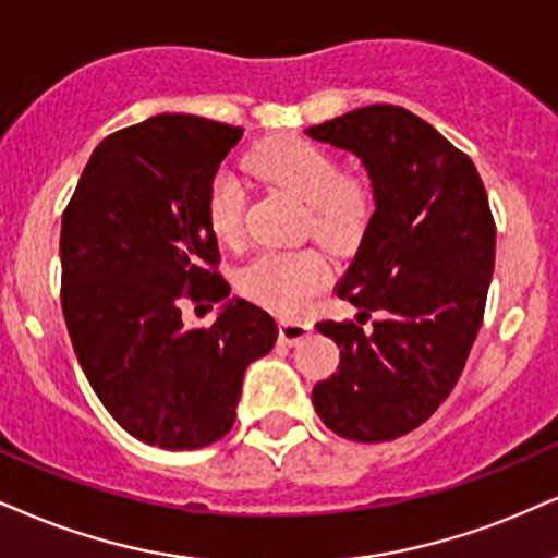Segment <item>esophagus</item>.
I'll return each instance as SVG.
<instances>
[{"label":"esophagus","instance_id":"1","mask_svg":"<svg viewBox=\"0 0 558 558\" xmlns=\"http://www.w3.org/2000/svg\"><path fill=\"white\" fill-rule=\"evenodd\" d=\"M311 320H279V341L287 343V347H298L311 336Z\"/></svg>","mask_w":558,"mask_h":558}]
</instances>
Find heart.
I'll use <instances>...</instances> for the list:
<instances>
[{"label":"heart","mask_w":558,"mask_h":558,"mask_svg":"<svg viewBox=\"0 0 558 558\" xmlns=\"http://www.w3.org/2000/svg\"><path fill=\"white\" fill-rule=\"evenodd\" d=\"M253 173L277 183L305 204L307 230L333 253H352L367 235L375 198L360 178L341 175L326 149L302 140L258 144L245 160ZM245 198L230 173H219L206 196V219L217 240L238 245L243 238ZM328 281V266L315 251H266L240 268L243 294L277 313H298Z\"/></svg>","instance_id":"obj_1"}]
</instances>
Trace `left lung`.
<instances>
[{"mask_svg": "<svg viewBox=\"0 0 558 558\" xmlns=\"http://www.w3.org/2000/svg\"><path fill=\"white\" fill-rule=\"evenodd\" d=\"M305 134L354 155L375 198L336 284L360 307L356 323H318L341 362L313 388V405L339 437L385 442L424 424L456 388L484 320L497 227L471 157L405 108H356Z\"/></svg>", "mask_w": 558, "mask_h": 558, "instance_id": "left-lung-1", "label": "left lung"}]
</instances>
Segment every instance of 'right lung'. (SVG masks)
Instances as JSON below:
<instances>
[{
	"label": "right lung",
	"mask_w": 558,
	"mask_h": 558,
	"mask_svg": "<svg viewBox=\"0 0 558 558\" xmlns=\"http://www.w3.org/2000/svg\"><path fill=\"white\" fill-rule=\"evenodd\" d=\"M243 136L202 116L160 113L106 136L61 217V307L82 373L129 435L196 450L235 424L247 364L279 328L230 298L206 196ZM183 299L222 301L209 329Z\"/></svg>",
	"instance_id": "add662e5"
}]
</instances>
